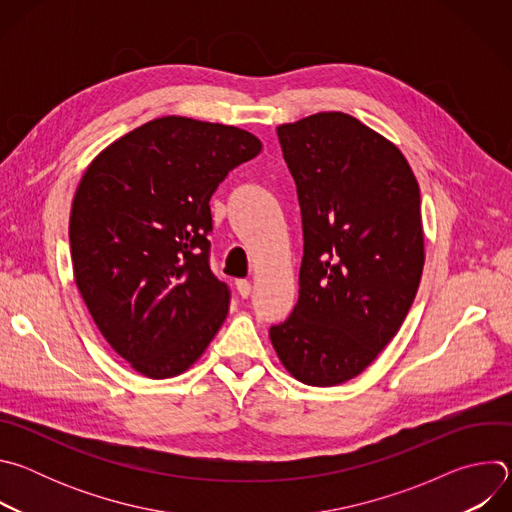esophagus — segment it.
Returning <instances> with one entry per match:
<instances>
[{
    "mask_svg": "<svg viewBox=\"0 0 512 512\" xmlns=\"http://www.w3.org/2000/svg\"><path fill=\"white\" fill-rule=\"evenodd\" d=\"M235 285H237V291H239L241 298H249L251 296V283L247 279H237Z\"/></svg>",
    "mask_w": 512,
    "mask_h": 512,
    "instance_id": "esophagus-1",
    "label": "esophagus"
}]
</instances>
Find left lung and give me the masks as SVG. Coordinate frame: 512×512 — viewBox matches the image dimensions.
<instances>
[{"mask_svg": "<svg viewBox=\"0 0 512 512\" xmlns=\"http://www.w3.org/2000/svg\"><path fill=\"white\" fill-rule=\"evenodd\" d=\"M302 210L300 298L269 328L312 387L360 375L401 328L423 271L419 184L403 154L346 113L277 127Z\"/></svg>", "mask_w": 512, "mask_h": 512, "instance_id": "1", "label": "left lung"}]
</instances>
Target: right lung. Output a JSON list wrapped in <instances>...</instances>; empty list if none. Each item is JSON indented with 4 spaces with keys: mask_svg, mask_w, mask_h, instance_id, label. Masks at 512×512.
Here are the masks:
<instances>
[{
    "mask_svg": "<svg viewBox=\"0 0 512 512\" xmlns=\"http://www.w3.org/2000/svg\"><path fill=\"white\" fill-rule=\"evenodd\" d=\"M259 152L239 127L162 117L87 168L70 212L72 269L97 328L137 373H184L223 326L231 289L210 269L208 202Z\"/></svg>",
    "mask_w": 512,
    "mask_h": 512,
    "instance_id": "add662e5",
    "label": "right lung"
}]
</instances>
